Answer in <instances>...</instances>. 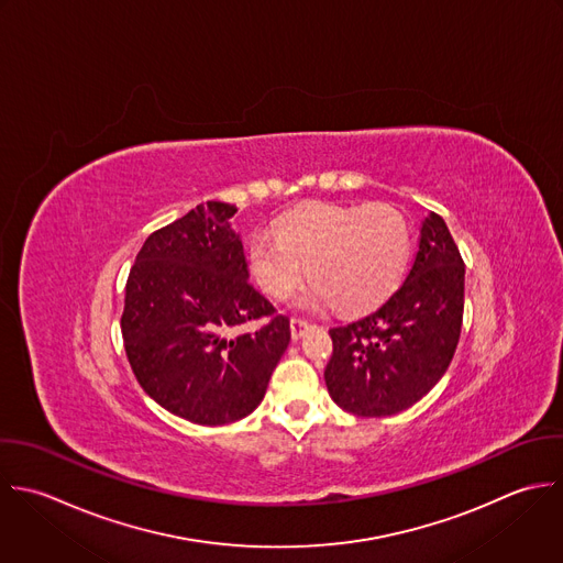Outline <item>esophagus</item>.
Here are the masks:
<instances>
[{"label":"esophagus","mask_w":563,"mask_h":563,"mask_svg":"<svg viewBox=\"0 0 563 563\" xmlns=\"http://www.w3.org/2000/svg\"><path fill=\"white\" fill-rule=\"evenodd\" d=\"M291 338L294 340H300V338H305L307 335V331H311L313 329V324H309V322H305V320H291Z\"/></svg>","instance_id":"1"}]
</instances>
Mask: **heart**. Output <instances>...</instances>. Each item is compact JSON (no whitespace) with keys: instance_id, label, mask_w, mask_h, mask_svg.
Here are the masks:
<instances>
[{"instance_id":"1","label":"heart","mask_w":563,"mask_h":563,"mask_svg":"<svg viewBox=\"0 0 563 563\" xmlns=\"http://www.w3.org/2000/svg\"><path fill=\"white\" fill-rule=\"evenodd\" d=\"M410 254V225L388 203H311L261 232L247 247L250 269L274 298H289L307 276L305 305L362 311L382 302L401 280Z\"/></svg>"}]
</instances>
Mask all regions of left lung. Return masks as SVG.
Returning <instances> with one entry per match:
<instances>
[{
	"instance_id": "obj_1",
	"label": "left lung",
	"mask_w": 563,
	"mask_h": 563,
	"mask_svg": "<svg viewBox=\"0 0 563 563\" xmlns=\"http://www.w3.org/2000/svg\"><path fill=\"white\" fill-rule=\"evenodd\" d=\"M463 307L461 252L445 221L430 212L401 287L368 316L329 331L333 355L324 382L331 399L366 419L415 406L439 384L454 357Z\"/></svg>"
}]
</instances>
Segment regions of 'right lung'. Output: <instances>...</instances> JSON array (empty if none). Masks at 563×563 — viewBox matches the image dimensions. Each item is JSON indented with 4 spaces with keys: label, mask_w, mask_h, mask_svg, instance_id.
Here are the masks:
<instances>
[{
    "label": "right lung",
    "mask_w": 563,
    "mask_h": 563,
    "mask_svg": "<svg viewBox=\"0 0 563 563\" xmlns=\"http://www.w3.org/2000/svg\"><path fill=\"white\" fill-rule=\"evenodd\" d=\"M236 206L208 201L153 232L129 272L122 340L144 393L175 417L225 426L252 415L289 346V318L232 338L272 302L247 280Z\"/></svg>",
    "instance_id": "add662e5"
}]
</instances>
